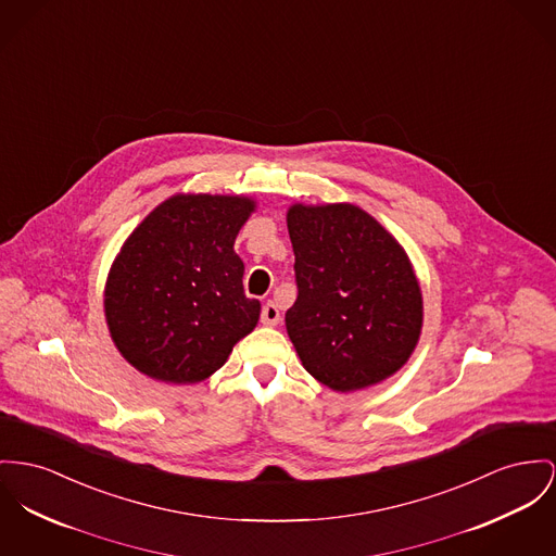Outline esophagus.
Instances as JSON below:
<instances>
[{
    "label": "esophagus",
    "instance_id": "obj_1",
    "mask_svg": "<svg viewBox=\"0 0 556 556\" xmlns=\"http://www.w3.org/2000/svg\"><path fill=\"white\" fill-rule=\"evenodd\" d=\"M261 323H263L265 327H276V325L280 323V309H278V305H276L274 301H267V303L263 305V309H261Z\"/></svg>",
    "mask_w": 556,
    "mask_h": 556
}]
</instances>
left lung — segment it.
I'll return each mask as SVG.
<instances>
[{"instance_id":"8db88e82","label":"left lung","mask_w":556,"mask_h":556,"mask_svg":"<svg viewBox=\"0 0 556 556\" xmlns=\"http://www.w3.org/2000/svg\"><path fill=\"white\" fill-rule=\"evenodd\" d=\"M296 301L287 333L305 370L337 392L394 375L421 333L424 301L396 238L354 204H293Z\"/></svg>"}]
</instances>
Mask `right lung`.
I'll return each instance as SVG.
<instances>
[{
  "mask_svg": "<svg viewBox=\"0 0 556 556\" xmlns=\"http://www.w3.org/2000/svg\"><path fill=\"white\" fill-rule=\"evenodd\" d=\"M255 211L244 195L179 193L128 236L105 285L119 354L149 377L195 383L222 369L260 320L233 242Z\"/></svg>",
  "mask_w": 556,
  "mask_h": 556,
  "instance_id": "add662e5",
  "label": "right lung"
}]
</instances>
